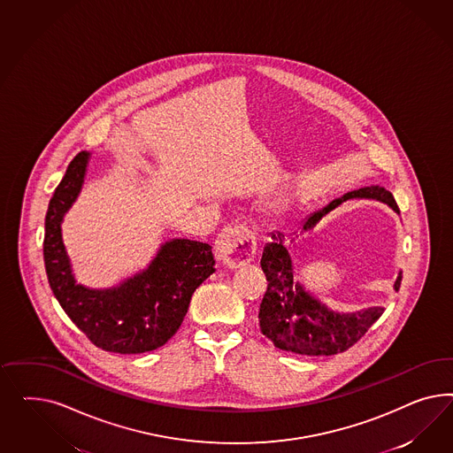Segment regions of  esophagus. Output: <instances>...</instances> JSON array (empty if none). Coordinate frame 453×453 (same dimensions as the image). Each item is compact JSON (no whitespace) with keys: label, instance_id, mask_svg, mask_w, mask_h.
I'll return each instance as SVG.
<instances>
[{"label":"esophagus","instance_id":"obj_1","mask_svg":"<svg viewBox=\"0 0 453 453\" xmlns=\"http://www.w3.org/2000/svg\"><path fill=\"white\" fill-rule=\"evenodd\" d=\"M256 250V234L246 224L224 227L216 241V254L229 267H241L252 261Z\"/></svg>","mask_w":453,"mask_h":453}]
</instances>
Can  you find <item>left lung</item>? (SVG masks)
<instances>
[{
  "mask_svg": "<svg viewBox=\"0 0 453 453\" xmlns=\"http://www.w3.org/2000/svg\"><path fill=\"white\" fill-rule=\"evenodd\" d=\"M357 197L377 199L392 207L395 212H400L392 192L380 186L362 188L343 194L342 197L334 199L327 206L311 214L303 220L301 231L294 233L292 241L305 231H311L330 211ZM284 244V234L277 231L271 234V242L265 244L262 252L261 267L269 282L259 309L262 334L271 339L275 347L301 356H335L350 349L384 314V307H371L354 314H339L330 311L327 305L312 297L299 282H294L292 261ZM400 282L402 273H398L394 284L395 290L400 288Z\"/></svg>",
  "mask_w": 453,
  "mask_h": 453,
  "instance_id": "1",
  "label": "left lung"
}]
</instances>
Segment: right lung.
<instances>
[{
  "instance_id": "right-lung-1",
  "label": "right lung",
  "mask_w": 453,
  "mask_h": 453,
  "mask_svg": "<svg viewBox=\"0 0 453 453\" xmlns=\"http://www.w3.org/2000/svg\"><path fill=\"white\" fill-rule=\"evenodd\" d=\"M88 159L89 152L76 154L48 206L42 256L50 288L76 327L99 349L116 354L156 350L178 332L194 290L216 271L212 247L173 239L146 271L118 288L95 290L76 284L61 222L81 191Z\"/></svg>"
}]
</instances>
